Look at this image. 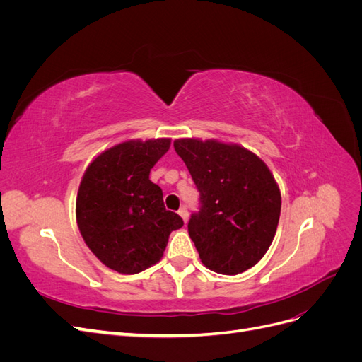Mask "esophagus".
<instances>
[{
    "label": "esophagus",
    "instance_id": "1",
    "mask_svg": "<svg viewBox=\"0 0 362 362\" xmlns=\"http://www.w3.org/2000/svg\"><path fill=\"white\" fill-rule=\"evenodd\" d=\"M178 214L182 217V221H184V223L189 221V211H187V208L185 206H181L180 208V211H178Z\"/></svg>",
    "mask_w": 362,
    "mask_h": 362
}]
</instances>
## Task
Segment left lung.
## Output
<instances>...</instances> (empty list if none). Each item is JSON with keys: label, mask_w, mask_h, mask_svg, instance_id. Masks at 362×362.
Returning a JSON list of instances; mask_svg holds the SVG:
<instances>
[{"label": "left lung", "mask_w": 362, "mask_h": 362, "mask_svg": "<svg viewBox=\"0 0 362 362\" xmlns=\"http://www.w3.org/2000/svg\"><path fill=\"white\" fill-rule=\"evenodd\" d=\"M173 148L199 192L189 235L202 264L237 275L264 257L281 214V193L264 161L238 145L180 139Z\"/></svg>", "instance_id": "left-lung-1"}]
</instances>
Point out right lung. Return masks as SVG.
Instances as JSON below:
<instances>
[{
  "mask_svg": "<svg viewBox=\"0 0 362 362\" xmlns=\"http://www.w3.org/2000/svg\"><path fill=\"white\" fill-rule=\"evenodd\" d=\"M170 139L129 140L98 156L76 196V222L86 245L110 267L134 275L156 264L169 234L184 222L166 210L163 192L149 180Z\"/></svg>",
  "mask_w": 362,
  "mask_h": 362,
  "instance_id": "1",
  "label": "right lung"
}]
</instances>
